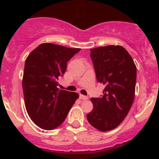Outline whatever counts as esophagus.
Wrapping results in <instances>:
<instances>
[{"mask_svg":"<svg viewBox=\"0 0 159 159\" xmlns=\"http://www.w3.org/2000/svg\"><path fill=\"white\" fill-rule=\"evenodd\" d=\"M80 98L82 100H84V101H87V100L88 99V97L83 95H80Z\"/></svg>","mask_w":159,"mask_h":159,"instance_id":"34e87169","label":"esophagus"}]
</instances>
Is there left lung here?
I'll list each match as a JSON object with an SVG mask.
<instances>
[{"mask_svg": "<svg viewBox=\"0 0 159 159\" xmlns=\"http://www.w3.org/2000/svg\"><path fill=\"white\" fill-rule=\"evenodd\" d=\"M98 82L105 84L102 98H92L93 108L87 114L90 125L101 132L118 127L133 103L137 69L132 56L121 45L91 49Z\"/></svg>", "mask_w": 159, "mask_h": 159, "instance_id": "1", "label": "left lung"}]
</instances>
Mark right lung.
Here are the masks:
<instances>
[{
  "label": "right lung",
  "mask_w": 159,
  "mask_h": 159,
  "mask_svg": "<svg viewBox=\"0 0 159 159\" xmlns=\"http://www.w3.org/2000/svg\"><path fill=\"white\" fill-rule=\"evenodd\" d=\"M53 43H42L26 58L22 87L25 104L32 121L41 129L59 127L79 98L75 92L59 90L58 77L66 63L80 51Z\"/></svg>",
  "instance_id": "1"
}]
</instances>
